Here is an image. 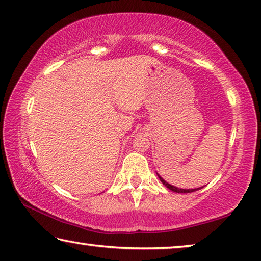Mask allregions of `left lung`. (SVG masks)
Returning a JSON list of instances; mask_svg holds the SVG:
<instances>
[{
	"mask_svg": "<svg viewBox=\"0 0 261 261\" xmlns=\"http://www.w3.org/2000/svg\"><path fill=\"white\" fill-rule=\"evenodd\" d=\"M158 176H159V178H160V180L162 182V184L165 185L166 188H168V189L171 190V191H174V192H177V193H190V192H194V191H197V190H200L201 188H204V187H201V188H197V189H178V188L174 187V185H170L169 183H167L166 180L163 179L159 174H158Z\"/></svg>",
	"mask_w": 261,
	"mask_h": 261,
	"instance_id": "1",
	"label": "left lung"
}]
</instances>
